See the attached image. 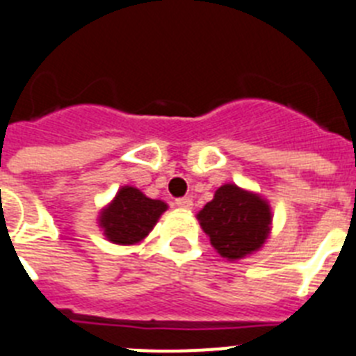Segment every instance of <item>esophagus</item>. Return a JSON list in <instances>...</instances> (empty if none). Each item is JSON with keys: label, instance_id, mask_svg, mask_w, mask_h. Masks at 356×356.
Wrapping results in <instances>:
<instances>
[{"label": "esophagus", "instance_id": "obj_1", "mask_svg": "<svg viewBox=\"0 0 356 356\" xmlns=\"http://www.w3.org/2000/svg\"><path fill=\"white\" fill-rule=\"evenodd\" d=\"M176 205H178L181 211H191V209H193V200H191V198H178V200H176Z\"/></svg>", "mask_w": 356, "mask_h": 356}]
</instances>
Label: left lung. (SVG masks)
<instances>
[{"label":"left lung","instance_id":"8db88e82","mask_svg":"<svg viewBox=\"0 0 356 356\" xmlns=\"http://www.w3.org/2000/svg\"><path fill=\"white\" fill-rule=\"evenodd\" d=\"M196 218L214 251L231 262L260 251L273 227L269 202L236 184L218 187Z\"/></svg>","mask_w":356,"mask_h":356}]
</instances>
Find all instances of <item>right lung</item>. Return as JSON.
Listing matches in <instances>:
<instances>
[{
  "mask_svg": "<svg viewBox=\"0 0 356 356\" xmlns=\"http://www.w3.org/2000/svg\"><path fill=\"white\" fill-rule=\"evenodd\" d=\"M165 211V202L149 198L132 185H123L99 211L98 225L108 242L136 245L149 236Z\"/></svg>",
  "mask_w": 356,
  "mask_h": 356,
  "instance_id": "obj_1",
  "label": "right lung"
}]
</instances>
